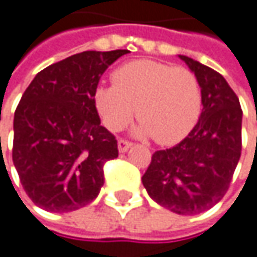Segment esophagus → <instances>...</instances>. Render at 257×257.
Here are the masks:
<instances>
[{"instance_id":"esophagus-1","label":"esophagus","mask_w":257,"mask_h":257,"mask_svg":"<svg viewBox=\"0 0 257 257\" xmlns=\"http://www.w3.org/2000/svg\"><path fill=\"white\" fill-rule=\"evenodd\" d=\"M132 147V143L128 140H119L117 141V148H119V153H126L129 148Z\"/></svg>"}]
</instances>
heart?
<instances>
[{
	"label": "heart",
	"mask_w": 257,
	"mask_h": 257,
	"mask_svg": "<svg viewBox=\"0 0 257 257\" xmlns=\"http://www.w3.org/2000/svg\"><path fill=\"white\" fill-rule=\"evenodd\" d=\"M112 80L113 85L96 90L94 101L103 123L113 132L125 128L137 109L141 123L135 132L172 145L199 120L202 91L190 69L140 59L119 67Z\"/></svg>",
	"instance_id": "1"
}]
</instances>
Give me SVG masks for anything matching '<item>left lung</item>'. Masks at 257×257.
Instances as JSON below:
<instances>
[{
  "mask_svg": "<svg viewBox=\"0 0 257 257\" xmlns=\"http://www.w3.org/2000/svg\"><path fill=\"white\" fill-rule=\"evenodd\" d=\"M179 58L199 81L204 109L183 141L153 154L143 185L161 206L195 215L218 204L230 188L241 154L243 112L219 72L185 55Z\"/></svg>",
  "mask_w": 257,
  "mask_h": 257,
  "instance_id": "8db88e82",
  "label": "left lung"
}]
</instances>
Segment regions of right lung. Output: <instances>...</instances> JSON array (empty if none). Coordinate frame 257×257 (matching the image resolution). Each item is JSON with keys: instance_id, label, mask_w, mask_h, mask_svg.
Instances as JSON below:
<instances>
[{"instance_id": "add662e5", "label": "right lung", "mask_w": 257, "mask_h": 257, "mask_svg": "<svg viewBox=\"0 0 257 257\" xmlns=\"http://www.w3.org/2000/svg\"><path fill=\"white\" fill-rule=\"evenodd\" d=\"M125 49L85 51L42 69L14 113L13 163L29 198L49 212H69L96 199L103 166L117 141L100 125L94 93Z\"/></svg>"}]
</instances>
